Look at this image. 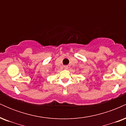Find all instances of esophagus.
Returning a JSON list of instances; mask_svg holds the SVG:
<instances>
[{"label":"esophagus","mask_w":126,"mask_h":126,"mask_svg":"<svg viewBox=\"0 0 126 126\" xmlns=\"http://www.w3.org/2000/svg\"><path fill=\"white\" fill-rule=\"evenodd\" d=\"M68 66H64V68L65 69H68Z\"/></svg>","instance_id":"obj_1"}]
</instances>
